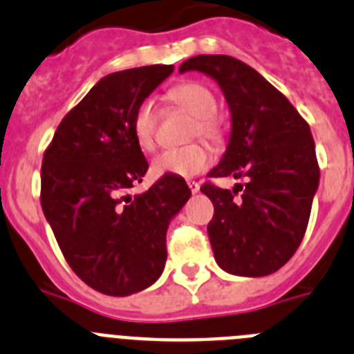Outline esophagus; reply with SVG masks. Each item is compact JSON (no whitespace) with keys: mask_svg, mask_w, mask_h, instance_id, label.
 Masks as SVG:
<instances>
[{"mask_svg":"<svg viewBox=\"0 0 354 354\" xmlns=\"http://www.w3.org/2000/svg\"><path fill=\"white\" fill-rule=\"evenodd\" d=\"M187 186H189V189H192L193 195L200 192V184L195 183V180H187Z\"/></svg>","mask_w":354,"mask_h":354,"instance_id":"1","label":"esophagus"}]
</instances>
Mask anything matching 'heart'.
<instances>
[{"label":"heart","mask_w":354,"mask_h":354,"mask_svg":"<svg viewBox=\"0 0 354 354\" xmlns=\"http://www.w3.org/2000/svg\"><path fill=\"white\" fill-rule=\"evenodd\" d=\"M168 101L175 108L183 109L195 117L192 136L204 138L212 145H220L225 140V127L220 115L216 113L218 102L212 90L198 81H186L168 92ZM159 113L154 101L145 99L138 104L133 115V133L143 150H152L158 138ZM212 165V152L204 143H192L184 149H168L156 156L152 170L156 175H177L195 177L204 174Z\"/></svg>","instance_id":"b5f03b06"}]
</instances>
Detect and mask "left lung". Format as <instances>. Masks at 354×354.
<instances>
[{
    "mask_svg": "<svg viewBox=\"0 0 354 354\" xmlns=\"http://www.w3.org/2000/svg\"><path fill=\"white\" fill-rule=\"evenodd\" d=\"M179 71L214 77L232 113L227 152L209 177L246 179L234 192L212 180L200 187L214 205L207 234L216 262L239 277L274 273L298 250L319 186L310 127L280 90L237 58L198 55Z\"/></svg>",
    "mask_w": 354,
    "mask_h": 354,
    "instance_id": "1",
    "label": "left lung"
}]
</instances>
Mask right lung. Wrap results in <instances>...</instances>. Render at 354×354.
<instances>
[{
  "mask_svg": "<svg viewBox=\"0 0 354 354\" xmlns=\"http://www.w3.org/2000/svg\"><path fill=\"white\" fill-rule=\"evenodd\" d=\"M171 72L174 65H147L102 77L44 152V214L72 271L108 296H129L161 277L168 223L192 196L177 175L129 195L149 170L133 115Z\"/></svg>",
  "mask_w": 354,
  "mask_h": 354,
  "instance_id": "right-lung-1",
  "label": "right lung"
}]
</instances>
